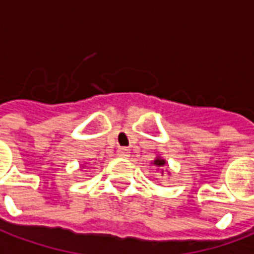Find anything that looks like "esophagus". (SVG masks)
<instances>
[{"label": "esophagus", "instance_id": "esophagus-1", "mask_svg": "<svg viewBox=\"0 0 254 254\" xmlns=\"http://www.w3.org/2000/svg\"><path fill=\"white\" fill-rule=\"evenodd\" d=\"M117 154H118V157L127 158L129 157V150H127V148H125V147H120V148L117 150Z\"/></svg>", "mask_w": 254, "mask_h": 254}]
</instances>
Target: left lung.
Returning a JSON list of instances; mask_svg holds the SVG:
<instances>
[{
	"instance_id": "1",
	"label": "left lung",
	"mask_w": 254,
	"mask_h": 254,
	"mask_svg": "<svg viewBox=\"0 0 254 254\" xmlns=\"http://www.w3.org/2000/svg\"><path fill=\"white\" fill-rule=\"evenodd\" d=\"M151 164L155 165V166H157V170H159V173H161V175L164 176V169H162V168H165V166H166V164H168V162H166V159H164V158H162L161 155H159V154H158L157 157H155V159L152 161ZM168 176H170L169 172H168Z\"/></svg>"
}]
</instances>
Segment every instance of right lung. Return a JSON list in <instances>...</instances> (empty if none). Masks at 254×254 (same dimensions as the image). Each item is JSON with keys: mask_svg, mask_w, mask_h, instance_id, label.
<instances>
[{"mask_svg": "<svg viewBox=\"0 0 254 254\" xmlns=\"http://www.w3.org/2000/svg\"><path fill=\"white\" fill-rule=\"evenodd\" d=\"M85 168H86V164H85V162H84V164H81V170L85 169Z\"/></svg>", "mask_w": 254, "mask_h": 254, "instance_id": "add662e5", "label": "right lung"}]
</instances>
